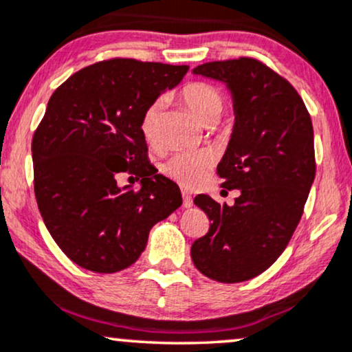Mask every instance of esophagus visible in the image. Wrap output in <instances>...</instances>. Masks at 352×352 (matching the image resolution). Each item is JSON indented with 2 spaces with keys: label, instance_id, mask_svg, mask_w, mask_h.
<instances>
[{
  "label": "esophagus",
  "instance_id": "esophagus-1",
  "mask_svg": "<svg viewBox=\"0 0 352 352\" xmlns=\"http://www.w3.org/2000/svg\"><path fill=\"white\" fill-rule=\"evenodd\" d=\"M182 197H184V208H190V206L193 205L192 195H190L187 190H182Z\"/></svg>",
  "mask_w": 352,
  "mask_h": 352
}]
</instances>
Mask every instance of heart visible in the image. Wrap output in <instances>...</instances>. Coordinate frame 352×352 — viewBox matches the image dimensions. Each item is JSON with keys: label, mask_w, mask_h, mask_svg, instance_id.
<instances>
[{"label": "heart", "mask_w": 352, "mask_h": 352, "mask_svg": "<svg viewBox=\"0 0 352 352\" xmlns=\"http://www.w3.org/2000/svg\"><path fill=\"white\" fill-rule=\"evenodd\" d=\"M187 107L205 124H211L223 111V95L217 88L206 83H190L182 90ZM164 100L159 98L144 109L141 118V133L149 144H155L159 135V121L162 113ZM214 164L213 152L201 151H180L170 155L162 164V172L168 179L185 188H197L208 179L211 167Z\"/></svg>", "instance_id": "obj_1"}]
</instances>
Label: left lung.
Segmentation results:
<instances>
[{
  "mask_svg": "<svg viewBox=\"0 0 352 352\" xmlns=\"http://www.w3.org/2000/svg\"><path fill=\"white\" fill-rule=\"evenodd\" d=\"M192 72L231 93L234 126L217 170L223 188L241 192L231 206L195 197L211 223L193 243L192 261L213 280L244 282L277 261L302 218L316 172L311 120L297 90L254 58Z\"/></svg>",
  "mask_w": 352,
  "mask_h": 352,
  "instance_id": "8db88e82",
  "label": "left lung"
}]
</instances>
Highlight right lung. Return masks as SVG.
Returning a JSON list of instances; mask_svg holds the SVG:
<instances>
[{
  "mask_svg": "<svg viewBox=\"0 0 352 352\" xmlns=\"http://www.w3.org/2000/svg\"><path fill=\"white\" fill-rule=\"evenodd\" d=\"M187 72L113 58L85 67L50 96L32 138L34 192L50 236L80 267L98 274L129 267L152 226L182 205L179 185L147 159L141 118ZM121 171L141 176L142 188L121 189Z\"/></svg>",
  "mask_w": 352,
  "mask_h": 352,
  "instance_id": "right-lung-1",
  "label": "right lung"
}]
</instances>
